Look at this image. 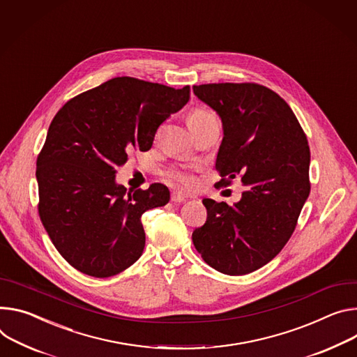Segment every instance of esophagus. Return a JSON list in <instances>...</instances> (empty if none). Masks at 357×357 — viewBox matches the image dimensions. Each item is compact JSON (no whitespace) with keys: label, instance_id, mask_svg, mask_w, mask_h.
<instances>
[{"label":"esophagus","instance_id":"1","mask_svg":"<svg viewBox=\"0 0 357 357\" xmlns=\"http://www.w3.org/2000/svg\"><path fill=\"white\" fill-rule=\"evenodd\" d=\"M186 198H188V197L185 195V193H182V192H179V190H174L172 195H171V201H172L174 204L183 202Z\"/></svg>","mask_w":357,"mask_h":357}]
</instances>
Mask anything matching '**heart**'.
I'll list each match as a JSON object with an SVG mask.
<instances>
[{"label": "heart", "mask_w": 357, "mask_h": 357, "mask_svg": "<svg viewBox=\"0 0 357 357\" xmlns=\"http://www.w3.org/2000/svg\"><path fill=\"white\" fill-rule=\"evenodd\" d=\"M213 116V114H211L209 111L206 109H193L189 115H188V125L193 123V122H198V121H202V119H206V118H211ZM168 178L185 185V186H192L193 183H195V179H193V176L185 171H181V169H171L168 174Z\"/></svg>", "instance_id": "obj_1"}]
</instances>
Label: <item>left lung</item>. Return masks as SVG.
I'll return each mask as SVG.
<instances>
[{"label": "left lung", "instance_id": "obj_1", "mask_svg": "<svg viewBox=\"0 0 357 357\" xmlns=\"http://www.w3.org/2000/svg\"><path fill=\"white\" fill-rule=\"evenodd\" d=\"M193 93L222 119L218 183L239 176L246 190L234 206L204 199L208 218L192 241L218 272L246 275L271 262L296 228L310 192L307 138L284 100L264 85L204 84Z\"/></svg>", "mask_w": 357, "mask_h": 357}]
</instances>
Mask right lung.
Segmentation results:
<instances>
[{"label": "right lung", "mask_w": 357, "mask_h": 357, "mask_svg": "<svg viewBox=\"0 0 357 357\" xmlns=\"http://www.w3.org/2000/svg\"><path fill=\"white\" fill-rule=\"evenodd\" d=\"M175 89L132 77L82 92L54 116L37 159L38 212L54 246L77 271L109 278L145 248L144 212L169 202L162 183L126 190L116 168L132 149L149 151L159 125L189 101Z\"/></svg>", "instance_id": "1"}]
</instances>
